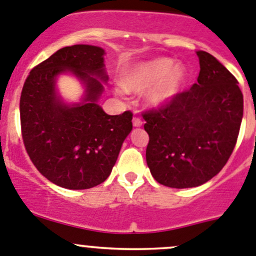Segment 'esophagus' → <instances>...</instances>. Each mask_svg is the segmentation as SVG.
<instances>
[{
    "label": "esophagus",
    "instance_id": "obj_1",
    "mask_svg": "<svg viewBox=\"0 0 256 256\" xmlns=\"http://www.w3.org/2000/svg\"><path fill=\"white\" fill-rule=\"evenodd\" d=\"M132 124L135 128H140V126H142V120L140 118H138V116H134Z\"/></svg>",
    "mask_w": 256,
    "mask_h": 256
}]
</instances>
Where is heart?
I'll list each match as a JSON object with an SVG mask.
<instances>
[{
	"label": "heart",
	"instance_id": "b5f03b06",
	"mask_svg": "<svg viewBox=\"0 0 256 256\" xmlns=\"http://www.w3.org/2000/svg\"><path fill=\"white\" fill-rule=\"evenodd\" d=\"M187 78L186 68L168 58H157L136 64L122 74L121 82L126 90L147 92V102L154 106L166 104L182 89Z\"/></svg>",
	"mask_w": 256,
	"mask_h": 256
}]
</instances>
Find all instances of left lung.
<instances>
[{
	"label": "left lung",
	"instance_id": "obj_1",
	"mask_svg": "<svg viewBox=\"0 0 256 256\" xmlns=\"http://www.w3.org/2000/svg\"><path fill=\"white\" fill-rule=\"evenodd\" d=\"M200 76L190 90L144 112L151 174L171 188H190L226 166L238 140L242 90L236 76L207 52H197Z\"/></svg>",
	"mask_w": 256,
	"mask_h": 256
}]
</instances>
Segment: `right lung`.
I'll return each instance as SVG.
<instances>
[{
	"instance_id": "right-lung-1",
	"label": "right lung",
	"mask_w": 256,
	"mask_h": 256,
	"mask_svg": "<svg viewBox=\"0 0 256 256\" xmlns=\"http://www.w3.org/2000/svg\"><path fill=\"white\" fill-rule=\"evenodd\" d=\"M70 71L86 84L82 104H63L55 95V78ZM104 70V49L76 44L56 50L36 66L20 92V130L36 168L54 184L88 190L104 182L132 130V112L108 115L98 105Z\"/></svg>"
}]
</instances>
